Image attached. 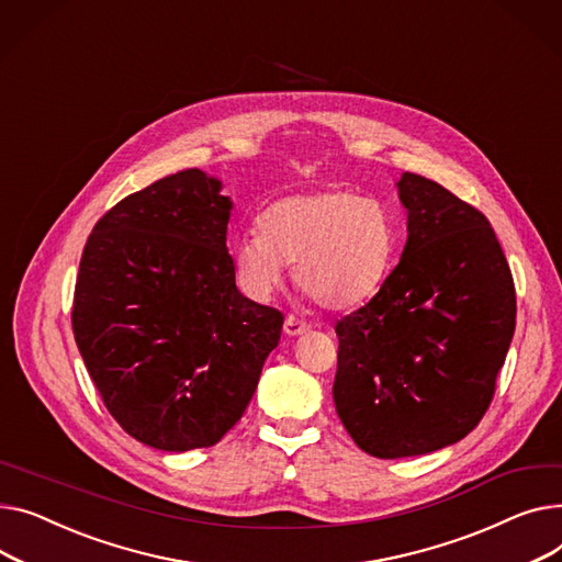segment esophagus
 <instances>
[{"label":"esophagus","instance_id":"34e87169","mask_svg":"<svg viewBox=\"0 0 562 562\" xmlns=\"http://www.w3.org/2000/svg\"><path fill=\"white\" fill-rule=\"evenodd\" d=\"M283 331H285L288 336H302V334L308 331V324L302 322V319H296L294 315H288V317H285V324H283Z\"/></svg>","mask_w":562,"mask_h":562}]
</instances>
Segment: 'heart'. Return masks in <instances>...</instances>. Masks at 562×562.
<instances>
[{"label":"heart","mask_w":562,"mask_h":562,"mask_svg":"<svg viewBox=\"0 0 562 562\" xmlns=\"http://www.w3.org/2000/svg\"><path fill=\"white\" fill-rule=\"evenodd\" d=\"M397 251L400 228L390 206L349 190H317L262 211L258 234L234 243V262L256 300H268L294 262L300 290L326 311H347L381 290Z\"/></svg>","instance_id":"heart-1"}]
</instances>
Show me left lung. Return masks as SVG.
I'll return each instance as SVG.
<instances>
[{
	"label": "left lung",
	"mask_w": 562,
	"mask_h": 562,
	"mask_svg": "<svg viewBox=\"0 0 562 562\" xmlns=\"http://www.w3.org/2000/svg\"><path fill=\"white\" fill-rule=\"evenodd\" d=\"M408 243L381 290L336 324V411L376 458L463 440L487 413L515 334L517 296L487 217L404 172Z\"/></svg>",
	"instance_id": "8db88e82"
}]
</instances>
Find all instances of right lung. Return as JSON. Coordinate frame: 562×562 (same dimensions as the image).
Returning a JSON list of instances; mask_svg holds the SVG:
<instances>
[{
    "label": "right lung",
    "instance_id": "add662e5",
    "mask_svg": "<svg viewBox=\"0 0 562 562\" xmlns=\"http://www.w3.org/2000/svg\"><path fill=\"white\" fill-rule=\"evenodd\" d=\"M220 181L181 170L124 196L81 254L72 331L106 411L154 449L217 445L243 417L283 313L236 288Z\"/></svg>",
    "mask_w": 562,
    "mask_h": 562
}]
</instances>
